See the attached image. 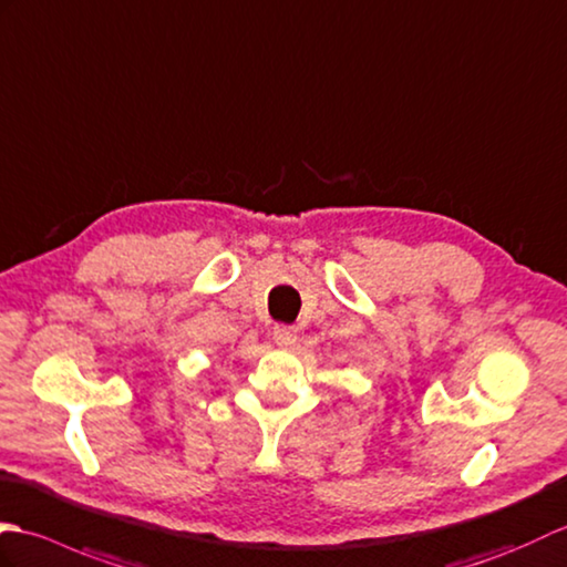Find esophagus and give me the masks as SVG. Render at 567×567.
Segmentation results:
<instances>
[{
    "label": "esophagus",
    "instance_id": "obj_1",
    "mask_svg": "<svg viewBox=\"0 0 567 567\" xmlns=\"http://www.w3.org/2000/svg\"><path fill=\"white\" fill-rule=\"evenodd\" d=\"M296 339H298V334H296L293 327H286V324H281V327H274V342L279 344L281 349L293 347V344H296Z\"/></svg>",
    "mask_w": 567,
    "mask_h": 567
}]
</instances>
